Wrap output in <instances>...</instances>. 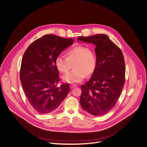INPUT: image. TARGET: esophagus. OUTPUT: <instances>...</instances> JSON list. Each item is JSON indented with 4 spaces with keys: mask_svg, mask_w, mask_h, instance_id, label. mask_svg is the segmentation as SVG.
Listing matches in <instances>:
<instances>
[{
    "mask_svg": "<svg viewBox=\"0 0 147 147\" xmlns=\"http://www.w3.org/2000/svg\"><path fill=\"white\" fill-rule=\"evenodd\" d=\"M69 87H70L71 89H73V88L76 87V85H75V84H71V85L69 86Z\"/></svg>",
    "mask_w": 147,
    "mask_h": 147,
    "instance_id": "1",
    "label": "esophagus"
}]
</instances>
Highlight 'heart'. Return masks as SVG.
Returning a JSON list of instances; mask_svg holds the SVG:
<instances>
[{
    "label": "heart",
    "mask_w": 147,
    "mask_h": 147,
    "mask_svg": "<svg viewBox=\"0 0 147 147\" xmlns=\"http://www.w3.org/2000/svg\"><path fill=\"white\" fill-rule=\"evenodd\" d=\"M66 57L58 56L55 60L57 69L63 74L68 73L72 68L74 69L63 77L64 82L76 83L82 82L86 75H92L97 67V57L94 51L83 45L73 47L66 53Z\"/></svg>",
    "instance_id": "heart-1"
}]
</instances>
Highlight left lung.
Instances as JSON below:
<instances>
[{
  "instance_id": "obj_1",
  "label": "left lung",
  "mask_w": 147,
  "mask_h": 147,
  "mask_svg": "<svg viewBox=\"0 0 147 147\" xmlns=\"http://www.w3.org/2000/svg\"><path fill=\"white\" fill-rule=\"evenodd\" d=\"M78 42L96 45L97 67L90 80L81 86L80 104L94 116L111 111L118 101L125 82V63L122 51L104 34L79 36Z\"/></svg>"
}]
</instances>
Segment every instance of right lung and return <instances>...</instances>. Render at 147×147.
Wrapping results in <instances>:
<instances>
[{"label":"right lung","mask_w":147,"mask_h":147,"mask_svg":"<svg viewBox=\"0 0 147 147\" xmlns=\"http://www.w3.org/2000/svg\"><path fill=\"white\" fill-rule=\"evenodd\" d=\"M73 42L72 38L46 35L33 42L23 55L21 83L29 104L38 113L54 111L70 92L68 83L57 86L60 79L55 60Z\"/></svg>","instance_id":"right-lung-1"}]
</instances>
